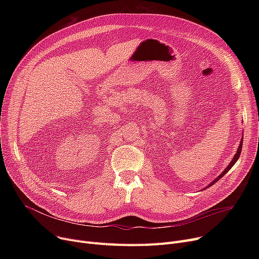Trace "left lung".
<instances>
[{"instance_id":"1","label":"left lung","mask_w":259,"mask_h":259,"mask_svg":"<svg viewBox=\"0 0 259 259\" xmlns=\"http://www.w3.org/2000/svg\"><path fill=\"white\" fill-rule=\"evenodd\" d=\"M242 141H243V138H241V141H240V144H239V146H238V149H237V152H236V154L234 155V157H233V159L232 160H231V162H230V164L228 165V167L222 172V174L220 175V176H217V178L211 183V184H209V186H207L206 188H203V190H206V189H208V187H211V186H213L216 182H219L222 178H223V176L231 169V168H232L233 166H234V164H235V162L237 161V159L239 158V155H240V152H241V148H242Z\"/></svg>"}]
</instances>
